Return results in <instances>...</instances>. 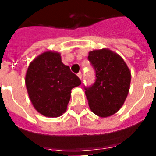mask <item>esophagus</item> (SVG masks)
Wrapping results in <instances>:
<instances>
[{"label":"esophagus","instance_id":"34e87169","mask_svg":"<svg viewBox=\"0 0 156 156\" xmlns=\"http://www.w3.org/2000/svg\"><path fill=\"white\" fill-rule=\"evenodd\" d=\"M77 75H78V78H80V79H82V78H83V74H82L81 72H79V73H78V74H77Z\"/></svg>","mask_w":156,"mask_h":156}]
</instances>
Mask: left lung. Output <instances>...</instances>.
<instances>
[{
  "label": "left lung",
  "instance_id": "obj_1",
  "mask_svg": "<svg viewBox=\"0 0 156 156\" xmlns=\"http://www.w3.org/2000/svg\"><path fill=\"white\" fill-rule=\"evenodd\" d=\"M88 58L96 78L91 86L84 85L89 108L95 115L108 117L124 105L130 85V71L123 58L108 49L90 51Z\"/></svg>",
  "mask_w": 156,
  "mask_h": 156
}]
</instances>
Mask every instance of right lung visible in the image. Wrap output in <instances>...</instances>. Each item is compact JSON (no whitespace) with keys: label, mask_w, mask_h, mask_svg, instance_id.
Here are the masks:
<instances>
[{"label":"right lung","mask_w":156,"mask_h":156,"mask_svg":"<svg viewBox=\"0 0 156 156\" xmlns=\"http://www.w3.org/2000/svg\"><path fill=\"white\" fill-rule=\"evenodd\" d=\"M26 86L34 108L47 117H58L67 109L72 88L81 84L58 52L46 51L30 63Z\"/></svg>","instance_id":"1"}]
</instances>
